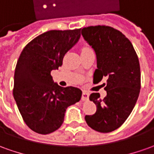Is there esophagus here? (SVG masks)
<instances>
[{"label":"esophagus","mask_w":154,"mask_h":154,"mask_svg":"<svg viewBox=\"0 0 154 154\" xmlns=\"http://www.w3.org/2000/svg\"><path fill=\"white\" fill-rule=\"evenodd\" d=\"M88 96H89V94H88V92H86V91H83L82 92V100H88Z\"/></svg>","instance_id":"esophagus-1"}]
</instances>
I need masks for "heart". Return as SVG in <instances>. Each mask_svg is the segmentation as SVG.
<instances>
[{"label":"heart","instance_id":"1","mask_svg":"<svg viewBox=\"0 0 154 154\" xmlns=\"http://www.w3.org/2000/svg\"><path fill=\"white\" fill-rule=\"evenodd\" d=\"M85 50H89V48L88 47H83L82 48V51H85Z\"/></svg>","mask_w":154,"mask_h":154}]
</instances>
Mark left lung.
I'll return each mask as SVG.
<instances>
[{"label": "left lung", "instance_id": "8db88e82", "mask_svg": "<svg viewBox=\"0 0 154 154\" xmlns=\"http://www.w3.org/2000/svg\"><path fill=\"white\" fill-rule=\"evenodd\" d=\"M81 32L96 53L94 81L108 77L104 88L107 95L101 99L99 93L91 94L89 99L96 104L97 110L92 116H86L85 121L97 131L110 132L126 121L138 99L141 89L138 57L129 39L114 28L90 26Z\"/></svg>", "mask_w": 154, "mask_h": 154}]
</instances>
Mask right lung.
I'll use <instances>...</instances> for the list:
<instances>
[{
	"mask_svg": "<svg viewBox=\"0 0 154 154\" xmlns=\"http://www.w3.org/2000/svg\"><path fill=\"white\" fill-rule=\"evenodd\" d=\"M81 29L51 30L24 47L14 73L13 97L26 125L38 134L59 129L66 109L78 102L82 91L62 88L52 79V70L62 66L64 55L81 36Z\"/></svg>",
	"mask_w": 154,
	"mask_h": 154,
	"instance_id": "add662e5",
	"label": "right lung"
}]
</instances>
